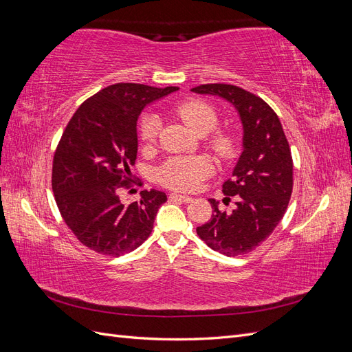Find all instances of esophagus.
I'll list each match as a JSON object with an SVG mask.
<instances>
[{"mask_svg":"<svg viewBox=\"0 0 352 352\" xmlns=\"http://www.w3.org/2000/svg\"><path fill=\"white\" fill-rule=\"evenodd\" d=\"M170 199L173 201H179V202H184V204H189V202H192V198L186 197V195H179V194H170L168 195Z\"/></svg>","mask_w":352,"mask_h":352,"instance_id":"34e87169","label":"esophagus"}]
</instances>
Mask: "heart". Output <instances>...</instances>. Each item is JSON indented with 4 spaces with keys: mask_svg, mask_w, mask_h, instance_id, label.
<instances>
[{
    "mask_svg": "<svg viewBox=\"0 0 352 352\" xmlns=\"http://www.w3.org/2000/svg\"><path fill=\"white\" fill-rule=\"evenodd\" d=\"M173 111L198 135H206L214 131L219 123V116L214 107L202 100H188L180 102ZM160 126H162V122H160L157 114H145L140 122L141 141L145 144H153L158 135ZM207 145L212 154L220 160H228L235 154V140L228 132H214L208 138ZM211 173L212 163L206 157H173L158 167L157 180L170 189L192 192Z\"/></svg>",
    "mask_w": 352,
    "mask_h": 352,
    "instance_id": "obj_1",
    "label": "heart"
}]
</instances>
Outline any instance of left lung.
Listing matches in <instances>:
<instances>
[{
	"label": "left lung",
	"instance_id": "8db88e82",
	"mask_svg": "<svg viewBox=\"0 0 352 352\" xmlns=\"http://www.w3.org/2000/svg\"><path fill=\"white\" fill-rule=\"evenodd\" d=\"M192 92L228 100L243 124V151L232 179L223 184L225 202L235 197L236 207L220 211L216 199H210L214 214L197 228L211 250L238 257L267 239L285 216L294 186L291 148L278 114L257 95L228 83L199 85Z\"/></svg>",
	"mask_w": 352,
	"mask_h": 352
}]
</instances>
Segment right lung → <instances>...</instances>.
Returning a JSON list of instances; mask_svg holds the SVG:
<instances>
[{"label":"right lung","mask_w":352,"mask_h":352,"mask_svg":"<svg viewBox=\"0 0 352 352\" xmlns=\"http://www.w3.org/2000/svg\"><path fill=\"white\" fill-rule=\"evenodd\" d=\"M177 89L110 85L83 101L67 123L52 158L51 185L63 220L89 250L120 257L150 236L167 195L144 189L141 201L123 206L119 192L142 185L131 170L138 117L148 102Z\"/></svg>","instance_id":"add662e5"}]
</instances>
